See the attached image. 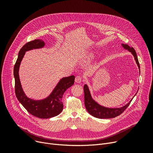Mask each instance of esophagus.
I'll return each instance as SVG.
<instances>
[{
  "label": "esophagus",
  "mask_w": 153,
  "mask_h": 153,
  "mask_svg": "<svg viewBox=\"0 0 153 153\" xmlns=\"http://www.w3.org/2000/svg\"><path fill=\"white\" fill-rule=\"evenodd\" d=\"M75 81L77 83H81L82 81V78L81 76H77L75 78Z\"/></svg>",
  "instance_id": "obj_1"
}]
</instances>
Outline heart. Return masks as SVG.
<instances>
[{
	"label": "heart",
	"mask_w": 153,
	"mask_h": 153,
	"mask_svg": "<svg viewBox=\"0 0 153 153\" xmlns=\"http://www.w3.org/2000/svg\"><path fill=\"white\" fill-rule=\"evenodd\" d=\"M93 56H94L93 54H89V55L87 56H86V59H87V61H90L91 59H92V58H93Z\"/></svg>",
	"instance_id": "b5f03b06"
}]
</instances>
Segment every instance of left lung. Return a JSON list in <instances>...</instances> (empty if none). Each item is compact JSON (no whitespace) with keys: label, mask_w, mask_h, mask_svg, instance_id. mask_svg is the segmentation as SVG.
Masks as SVG:
<instances>
[{"label":"left lung","mask_w":153,"mask_h":153,"mask_svg":"<svg viewBox=\"0 0 153 153\" xmlns=\"http://www.w3.org/2000/svg\"><path fill=\"white\" fill-rule=\"evenodd\" d=\"M122 46L125 50H128V51L130 52L134 56V60L136 61V63L137 64L139 71H140V64L138 62L137 55H136V53L134 50V48H131L128 45L123 44V43L122 44ZM84 103H85V106L86 110L91 115L99 118H115L120 115L122 113H123V111L128 106H129L130 103H131L133 97L138 92L137 91V92H136V94L134 95V97L131 99V100L129 102L126 103L125 105L119 108H110V107H104L100 105V104H99L97 102H96L92 98L90 90H89V88L87 84H84Z\"/></svg>","instance_id":"8db88e82"}]
</instances>
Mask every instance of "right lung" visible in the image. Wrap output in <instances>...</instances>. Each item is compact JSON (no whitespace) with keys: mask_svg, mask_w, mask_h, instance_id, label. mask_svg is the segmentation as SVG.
I'll list each match as a JSON object with an SVG mask.
<instances>
[{"mask_svg":"<svg viewBox=\"0 0 153 153\" xmlns=\"http://www.w3.org/2000/svg\"><path fill=\"white\" fill-rule=\"evenodd\" d=\"M46 43L42 39H35L24 45L19 51L13 68L15 94L18 100L30 114L39 118H50L58 115L63 109L62 95L68 88L74 83V76L60 79L52 92L46 97L35 100L29 98L23 91L19 77V68L25 52L33 49H41Z\"/></svg>","mask_w":153,"mask_h":153,"instance_id":"add662e5","label":"right lung"}]
</instances>
